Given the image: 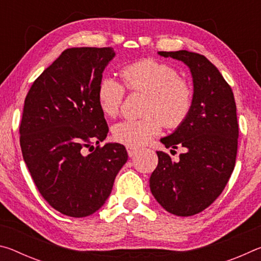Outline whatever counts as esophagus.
I'll list each match as a JSON object with an SVG mask.
<instances>
[{
  "instance_id": "obj_1",
  "label": "esophagus",
  "mask_w": 261,
  "mask_h": 261,
  "mask_svg": "<svg viewBox=\"0 0 261 261\" xmlns=\"http://www.w3.org/2000/svg\"><path fill=\"white\" fill-rule=\"evenodd\" d=\"M126 151H127V154H129V156L132 158V156H135L137 153H138L139 148L132 147V146H126Z\"/></svg>"
}]
</instances>
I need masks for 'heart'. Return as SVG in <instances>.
I'll return each mask as SVG.
<instances>
[{
	"label": "heart",
	"mask_w": 261,
	"mask_h": 261,
	"mask_svg": "<svg viewBox=\"0 0 261 261\" xmlns=\"http://www.w3.org/2000/svg\"><path fill=\"white\" fill-rule=\"evenodd\" d=\"M123 85L110 76L101 78L98 101L102 113L116 117L120 113L125 89L148 95L144 115L138 121H124L113 127L118 143L137 147L147 144L160 134L165 124L176 129L183 124L193 107L194 93L191 84L179 78V72L169 64L146 59L134 62L122 69Z\"/></svg>",
	"instance_id": "heart-1"
}]
</instances>
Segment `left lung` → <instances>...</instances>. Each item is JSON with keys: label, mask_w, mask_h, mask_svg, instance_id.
I'll return each instance as SVG.
<instances>
[{"label": "left lung", "mask_w": 261, "mask_h": 261, "mask_svg": "<svg viewBox=\"0 0 261 261\" xmlns=\"http://www.w3.org/2000/svg\"><path fill=\"white\" fill-rule=\"evenodd\" d=\"M159 55L188 65L194 99L187 121L161 138L167 148L183 147L185 152L174 161L169 154L158 151L159 163L149 188L167 212L191 216L213 204L232 174L238 139L236 103L231 87L204 55L188 50Z\"/></svg>", "instance_id": "left-lung-1"}]
</instances>
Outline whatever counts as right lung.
Segmentation results:
<instances>
[{
	"label": "right lung",
	"mask_w": 261,
	"mask_h": 261,
	"mask_svg": "<svg viewBox=\"0 0 261 261\" xmlns=\"http://www.w3.org/2000/svg\"><path fill=\"white\" fill-rule=\"evenodd\" d=\"M114 56L112 47L68 48L25 98L19 126L24 161L45 200L72 218H85L105 204L127 160L121 144L92 146L109 130L98 86Z\"/></svg>",
	"instance_id": "1"
}]
</instances>
